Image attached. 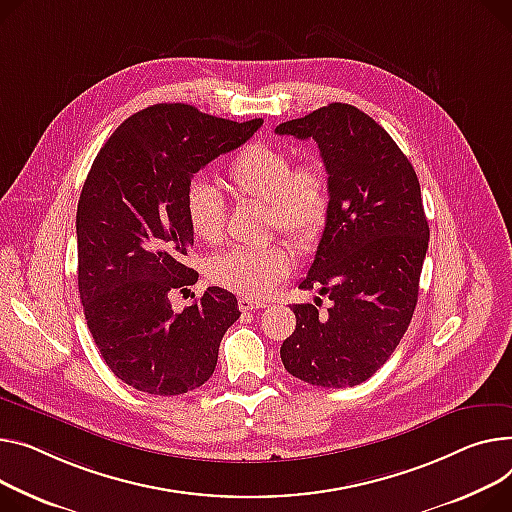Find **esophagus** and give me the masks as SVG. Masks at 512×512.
Segmentation results:
<instances>
[{"instance_id": "1", "label": "esophagus", "mask_w": 512, "mask_h": 512, "mask_svg": "<svg viewBox=\"0 0 512 512\" xmlns=\"http://www.w3.org/2000/svg\"><path fill=\"white\" fill-rule=\"evenodd\" d=\"M238 309L241 311H257V309H265V302L261 300H255V298H249V296H243L238 298Z\"/></svg>"}]
</instances>
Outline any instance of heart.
I'll use <instances>...</instances> for the list:
<instances>
[{
    "label": "heart",
    "mask_w": 512,
    "mask_h": 512,
    "mask_svg": "<svg viewBox=\"0 0 512 512\" xmlns=\"http://www.w3.org/2000/svg\"><path fill=\"white\" fill-rule=\"evenodd\" d=\"M226 181L236 197L265 203V222L284 232L298 249H313L329 224L331 187L321 160L304 158L292 164L286 148L251 142L238 150L226 168ZM185 216L195 238L216 245L226 232V206L220 193L203 181L189 183ZM292 269L286 245L232 249L216 257L210 276L222 288L263 298Z\"/></svg>",
    "instance_id": "heart-1"
}]
</instances>
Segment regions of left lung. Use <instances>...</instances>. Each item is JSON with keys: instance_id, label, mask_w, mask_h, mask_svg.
Masks as SVG:
<instances>
[{"instance_id": "8db88e82", "label": "left lung", "mask_w": 512, "mask_h": 512, "mask_svg": "<svg viewBox=\"0 0 512 512\" xmlns=\"http://www.w3.org/2000/svg\"><path fill=\"white\" fill-rule=\"evenodd\" d=\"M280 135L313 138L329 175L331 216L298 288L331 306L294 304L296 329L280 348L292 377L327 389L370 379L412 321L428 220L420 181L391 135L346 102L280 123Z\"/></svg>"}]
</instances>
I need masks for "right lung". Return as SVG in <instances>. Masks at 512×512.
<instances>
[{
    "instance_id": "right-lung-1",
    "label": "right lung",
    "mask_w": 512,
    "mask_h": 512,
    "mask_svg": "<svg viewBox=\"0 0 512 512\" xmlns=\"http://www.w3.org/2000/svg\"><path fill=\"white\" fill-rule=\"evenodd\" d=\"M261 125L162 102L125 119L94 158L76 214L78 290L94 344L125 385L168 397L212 377L241 311L218 286L173 311L170 294L197 282L185 191L197 170Z\"/></svg>"
}]
</instances>
